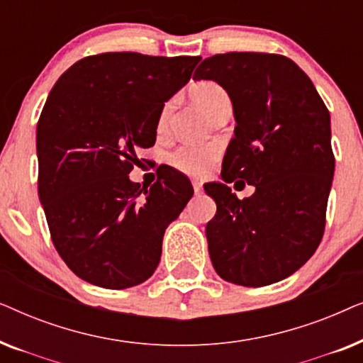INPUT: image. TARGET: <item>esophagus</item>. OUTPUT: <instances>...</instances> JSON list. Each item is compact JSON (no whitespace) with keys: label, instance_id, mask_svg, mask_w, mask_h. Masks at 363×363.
Wrapping results in <instances>:
<instances>
[{"label":"esophagus","instance_id":"1","mask_svg":"<svg viewBox=\"0 0 363 363\" xmlns=\"http://www.w3.org/2000/svg\"><path fill=\"white\" fill-rule=\"evenodd\" d=\"M193 190H195L196 195H200V193L203 191V186H201V183H200V182H193Z\"/></svg>","mask_w":363,"mask_h":363}]
</instances>
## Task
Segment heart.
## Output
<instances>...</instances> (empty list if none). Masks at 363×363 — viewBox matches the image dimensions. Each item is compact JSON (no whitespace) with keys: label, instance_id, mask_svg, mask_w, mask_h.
Here are the masks:
<instances>
[{"label":"heart","instance_id":"obj_1","mask_svg":"<svg viewBox=\"0 0 363 363\" xmlns=\"http://www.w3.org/2000/svg\"><path fill=\"white\" fill-rule=\"evenodd\" d=\"M191 99L195 101L198 107L203 108V112L208 116H213L220 106L230 101L228 92L223 89L220 84L213 81H203L193 84L190 89ZM173 111V102L168 101L165 106L162 107L160 113H158L157 128L158 132H163L168 125ZM218 157V147L216 145H188L183 147L180 150L175 152L173 155V163L178 170L188 173V175L200 177L210 170V167L215 163Z\"/></svg>","mask_w":363,"mask_h":363}]
</instances>
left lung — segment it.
I'll list each match as a JSON object with an SVG mask.
<instances>
[{
	"label": "left lung",
	"mask_w": 363,
	"mask_h": 363,
	"mask_svg": "<svg viewBox=\"0 0 363 363\" xmlns=\"http://www.w3.org/2000/svg\"><path fill=\"white\" fill-rule=\"evenodd\" d=\"M193 79L220 84L236 121L223 182L205 185L216 203L206 225L213 267L246 287L286 279L309 261L324 235L335 170L330 113L307 74L279 54H216ZM236 177L255 186L250 199L230 193L227 183Z\"/></svg>",
	"instance_id": "1"
}]
</instances>
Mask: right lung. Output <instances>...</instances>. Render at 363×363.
Instances as JSON below:
<instances>
[{
  "label": "right lung",
  "instance_id": "obj_1",
  "mask_svg": "<svg viewBox=\"0 0 363 363\" xmlns=\"http://www.w3.org/2000/svg\"><path fill=\"white\" fill-rule=\"evenodd\" d=\"M200 59L104 52L72 64L49 92L36 128L39 200L59 256L81 279L127 289L155 272L193 186L167 165L150 188L128 173Z\"/></svg>",
  "mask_w": 363,
  "mask_h": 363
}]
</instances>
